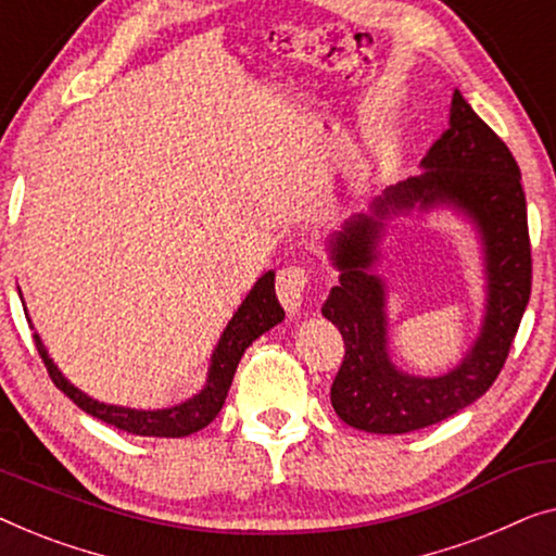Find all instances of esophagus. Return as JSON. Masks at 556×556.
<instances>
[{
    "instance_id": "esophagus-1",
    "label": "esophagus",
    "mask_w": 556,
    "mask_h": 556,
    "mask_svg": "<svg viewBox=\"0 0 556 556\" xmlns=\"http://www.w3.org/2000/svg\"><path fill=\"white\" fill-rule=\"evenodd\" d=\"M309 287V275L302 267H285L277 275V296L289 315L300 312L304 294Z\"/></svg>"
}]
</instances>
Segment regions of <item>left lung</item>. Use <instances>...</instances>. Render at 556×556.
<instances>
[{"label": "left lung", "mask_w": 556, "mask_h": 556, "mask_svg": "<svg viewBox=\"0 0 556 556\" xmlns=\"http://www.w3.org/2000/svg\"><path fill=\"white\" fill-rule=\"evenodd\" d=\"M420 176L382 191L370 214H355L327 241L340 285L323 315L345 340L330 401L348 426L367 433H410L441 424L486 393L502 372L531 294V247L521 170L502 138L456 90L443 136ZM445 205L480 231L488 271V309L480 338L453 371L435 379L403 374L387 350L384 282L371 271L387 218Z\"/></svg>", "instance_id": "left-lung-1"}]
</instances>
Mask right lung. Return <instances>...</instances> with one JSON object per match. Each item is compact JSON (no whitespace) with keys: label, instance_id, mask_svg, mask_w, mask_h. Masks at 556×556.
Here are the masks:
<instances>
[{"label":"right lung","instance_id":"add662e5","mask_svg":"<svg viewBox=\"0 0 556 556\" xmlns=\"http://www.w3.org/2000/svg\"><path fill=\"white\" fill-rule=\"evenodd\" d=\"M285 319V309L275 294V271H267L256 279L252 292L247 294V300L239 304V309L233 312V317L226 325V330L218 338V345L211 355L206 386L201 388L189 401L174 405V408H161V410H136V408H123V405H108L100 403L96 397L85 395L80 388H75L65 375L58 370V365L52 363V357L47 355L40 334L35 332V345L37 353L42 355L47 372L54 386L73 401L77 408L88 413V416L103 420L108 426L121 428L125 433L132 435H153V438H184L206 428L211 420L218 416L222 405L229 395L233 372L244 350L252 342L264 334L271 327L279 325Z\"/></svg>","mask_w":556,"mask_h":556}]
</instances>
